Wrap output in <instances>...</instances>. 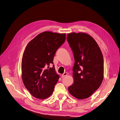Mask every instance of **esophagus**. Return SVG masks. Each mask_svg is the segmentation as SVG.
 Here are the masks:
<instances>
[{"label":"esophagus","mask_w":120,"mask_h":120,"mask_svg":"<svg viewBox=\"0 0 120 120\" xmlns=\"http://www.w3.org/2000/svg\"><path fill=\"white\" fill-rule=\"evenodd\" d=\"M68 75V73H67V72H64V73L62 75H61V77H62V78H64V77H66V76L67 75Z\"/></svg>","instance_id":"obj_1"}]
</instances>
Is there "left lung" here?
Listing matches in <instances>:
<instances>
[{
	"label": "left lung",
	"instance_id": "1",
	"mask_svg": "<svg viewBox=\"0 0 120 120\" xmlns=\"http://www.w3.org/2000/svg\"><path fill=\"white\" fill-rule=\"evenodd\" d=\"M74 53V83L68 88L72 96L86 99L99 88L104 78V59L100 48L91 36L82 32L67 34Z\"/></svg>",
	"mask_w": 120,
	"mask_h": 120
}]
</instances>
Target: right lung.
<instances>
[{
	"mask_svg": "<svg viewBox=\"0 0 120 120\" xmlns=\"http://www.w3.org/2000/svg\"><path fill=\"white\" fill-rule=\"evenodd\" d=\"M66 34L45 31L29 42L21 61L22 79L27 90L34 97L45 99L53 93L59 75L53 65L57 49L64 42Z\"/></svg>",
	"mask_w": 120,
	"mask_h": 120,
	"instance_id": "right-lung-1",
	"label": "right lung"
}]
</instances>
